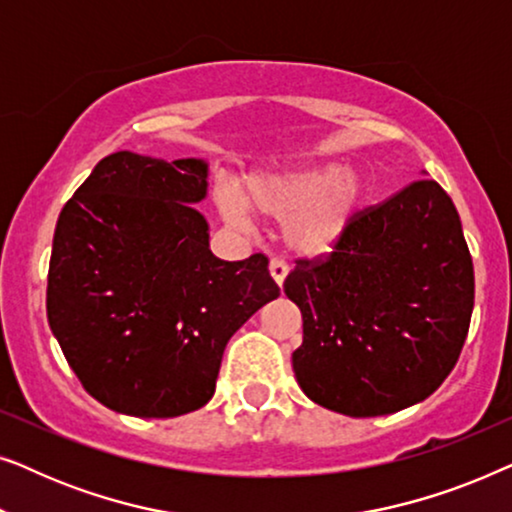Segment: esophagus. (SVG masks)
<instances>
[{
	"label": "esophagus",
	"mask_w": 512,
	"mask_h": 512,
	"mask_svg": "<svg viewBox=\"0 0 512 512\" xmlns=\"http://www.w3.org/2000/svg\"><path fill=\"white\" fill-rule=\"evenodd\" d=\"M270 275L279 286H282L286 275H289V265H286L284 261H279V258H272V261H270Z\"/></svg>",
	"instance_id": "34e87169"
}]
</instances>
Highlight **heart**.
I'll return each instance as SVG.
<instances>
[{"instance_id": "heart-1", "label": "heart", "mask_w": 512, "mask_h": 512, "mask_svg": "<svg viewBox=\"0 0 512 512\" xmlns=\"http://www.w3.org/2000/svg\"><path fill=\"white\" fill-rule=\"evenodd\" d=\"M363 198V181L338 163L256 170L240 188L216 193L221 216L235 228H251V214L282 221V240L300 256H324L347 235Z\"/></svg>"}]
</instances>
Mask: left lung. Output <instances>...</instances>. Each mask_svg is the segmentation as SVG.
<instances>
[{
    "label": "left lung",
    "instance_id": "8db88e82",
    "mask_svg": "<svg viewBox=\"0 0 512 512\" xmlns=\"http://www.w3.org/2000/svg\"><path fill=\"white\" fill-rule=\"evenodd\" d=\"M284 293L303 314L293 373L347 417L422 403L457 363L475 279L450 195L419 179L356 214L326 261H298Z\"/></svg>",
    "mask_w": 512,
    "mask_h": 512
}]
</instances>
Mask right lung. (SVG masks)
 I'll list each match as a JSON object with an SVG mask.
<instances>
[{
	"mask_svg": "<svg viewBox=\"0 0 512 512\" xmlns=\"http://www.w3.org/2000/svg\"><path fill=\"white\" fill-rule=\"evenodd\" d=\"M202 158H102L62 207L46 312L83 389L132 417H179L214 396L223 349L279 296L268 258L221 261Z\"/></svg>",
	"mask_w": 512,
	"mask_h": 512,
	"instance_id": "obj_1",
	"label": "right lung"
}]
</instances>
